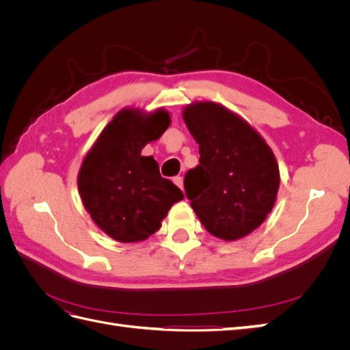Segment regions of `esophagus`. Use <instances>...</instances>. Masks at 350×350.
<instances>
[{"label":"esophagus","mask_w":350,"mask_h":350,"mask_svg":"<svg viewBox=\"0 0 350 350\" xmlns=\"http://www.w3.org/2000/svg\"><path fill=\"white\" fill-rule=\"evenodd\" d=\"M174 183H175L179 188L184 189V178H183V176H175V178H174Z\"/></svg>","instance_id":"1"}]
</instances>
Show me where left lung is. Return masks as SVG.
Listing matches in <instances>:
<instances>
[{"label":"left lung","mask_w":350,"mask_h":350,"mask_svg":"<svg viewBox=\"0 0 350 350\" xmlns=\"http://www.w3.org/2000/svg\"><path fill=\"white\" fill-rule=\"evenodd\" d=\"M183 118L200 152V165L187 172L184 185L201 225L228 242L250 235L276 203V156L250 122L224 105L193 102Z\"/></svg>","instance_id":"8db88e82"}]
</instances>
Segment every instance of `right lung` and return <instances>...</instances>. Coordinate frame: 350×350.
Returning <instances> with one entry per match:
<instances>
[{
    "label": "right lung",
    "mask_w": 350,
    "mask_h": 350,
    "mask_svg": "<svg viewBox=\"0 0 350 350\" xmlns=\"http://www.w3.org/2000/svg\"><path fill=\"white\" fill-rule=\"evenodd\" d=\"M171 125L163 108H122L84 156L77 175L81 203L96 226L112 239L142 242L162 226L184 194L161 176L153 156H142Z\"/></svg>",
    "instance_id": "1"
}]
</instances>
